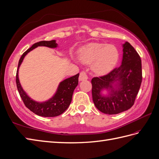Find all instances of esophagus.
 Segmentation results:
<instances>
[{"mask_svg":"<svg viewBox=\"0 0 159 159\" xmlns=\"http://www.w3.org/2000/svg\"><path fill=\"white\" fill-rule=\"evenodd\" d=\"M88 79V75L84 71H82L80 73V77H79V80L80 81H84V80H86Z\"/></svg>","mask_w":159,"mask_h":159,"instance_id":"34e87169","label":"esophagus"}]
</instances>
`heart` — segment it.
Wrapping results in <instances>:
<instances>
[{
	"label": "heart",
	"instance_id": "b5f03b06",
	"mask_svg": "<svg viewBox=\"0 0 159 159\" xmlns=\"http://www.w3.org/2000/svg\"><path fill=\"white\" fill-rule=\"evenodd\" d=\"M117 49L113 45L92 43L84 48L80 53V59L85 64H92V71L103 75L114 67L118 59Z\"/></svg>",
	"mask_w": 159,
	"mask_h": 159
}]
</instances>
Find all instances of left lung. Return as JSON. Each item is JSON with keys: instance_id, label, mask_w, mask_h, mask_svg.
<instances>
[{"instance_id": "left-lung-1", "label": "left lung", "mask_w": 159, "mask_h": 159, "mask_svg": "<svg viewBox=\"0 0 159 159\" xmlns=\"http://www.w3.org/2000/svg\"><path fill=\"white\" fill-rule=\"evenodd\" d=\"M122 63L108 74L92 79V99L96 107L103 113L115 115L128 110L134 104L142 80L140 55L129 42L123 45ZM117 82V84H114ZM103 89L110 90L103 97Z\"/></svg>"}]
</instances>
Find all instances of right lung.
Listing matches in <instances>:
<instances>
[{
    "label": "right lung",
    "instance_id": "obj_1",
    "mask_svg": "<svg viewBox=\"0 0 159 159\" xmlns=\"http://www.w3.org/2000/svg\"><path fill=\"white\" fill-rule=\"evenodd\" d=\"M40 46H47L49 48H56L57 44L56 43V40L38 42L33 44L32 47L28 48L23 54L19 61L18 68L16 73L17 88L19 94L20 95L25 107L31 111H32L34 113L45 117H57V116L60 115L64 113L67 109L69 106L70 105L73 91H74L75 88L78 84V77L80 74L77 73L75 75H73L61 82L55 96L52 98L48 100V101L44 102H38L31 99L23 90L21 84L19 83L18 70L19 66H20L23 60H24V58L27 54L35 48Z\"/></svg>",
    "mask_w": 159,
    "mask_h": 159
}]
</instances>
